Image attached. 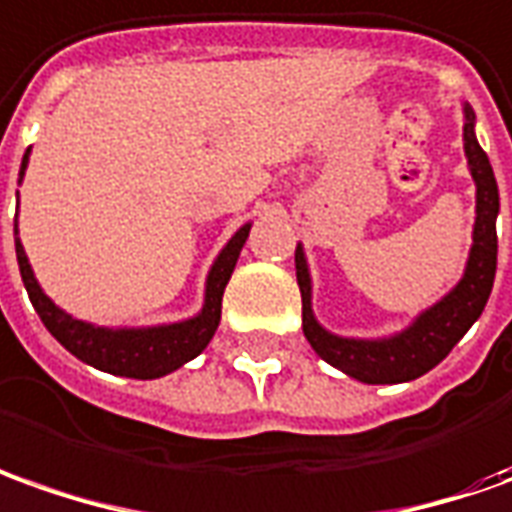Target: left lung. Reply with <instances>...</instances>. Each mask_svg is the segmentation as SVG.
Masks as SVG:
<instances>
[{"label": "left lung", "mask_w": 512, "mask_h": 512, "mask_svg": "<svg viewBox=\"0 0 512 512\" xmlns=\"http://www.w3.org/2000/svg\"><path fill=\"white\" fill-rule=\"evenodd\" d=\"M463 150L468 172L477 186L471 248L463 276L443 298L421 309L404 329L384 337H345L334 334L315 317L312 309V273L306 250L295 248V273L303 301V334L320 359L331 368L362 384H401L424 376L449 357L463 334L482 315L496 276V217H499V186L485 150L477 142V116L463 102Z\"/></svg>", "instance_id": "1"}]
</instances>
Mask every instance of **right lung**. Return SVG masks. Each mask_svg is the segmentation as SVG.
I'll return each mask as SVG.
<instances>
[{
	"instance_id": "right-lung-1",
	"label": "right lung",
	"mask_w": 512,
	"mask_h": 512,
	"mask_svg": "<svg viewBox=\"0 0 512 512\" xmlns=\"http://www.w3.org/2000/svg\"><path fill=\"white\" fill-rule=\"evenodd\" d=\"M30 153H33V147H27V153L21 158L19 186L24 181L27 164H30ZM250 225L253 222H245L222 245L217 259L211 262L200 312L175 320V323H155V326H97L91 320L69 315L41 290L33 273V264L27 259V250L21 245L19 217L13 220V236H16V259H19L24 290L30 295L35 312L44 320L49 334L69 354L102 373L128 376V379H161L172 370L183 368L186 362H192L211 343L214 331L220 326L222 292H225V284L231 281L239 250L250 234Z\"/></svg>"
}]
</instances>
